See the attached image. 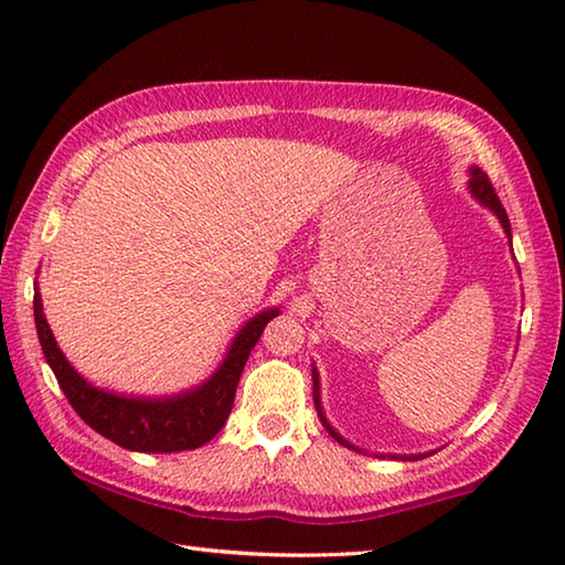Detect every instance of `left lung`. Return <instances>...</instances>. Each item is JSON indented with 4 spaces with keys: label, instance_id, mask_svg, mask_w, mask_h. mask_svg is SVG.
Returning a JSON list of instances; mask_svg holds the SVG:
<instances>
[{
    "label": "left lung",
    "instance_id": "left-lung-1",
    "mask_svg": "<svg viewBox=\"0 0 565 565\" xmlns=\"http://www.w3.org/2000/svg\"><path fill=\"white\" fill-rule=\"evenodd\" d=\"M466 189H468V194H471L478 204H481L483 209H489V212H491L495 218H499V224H501V228H503V234L509 236V246H511V252H513L511 222H509V216H505V209L501 206L499 196H495V191H493V186H491L489 177H486L483 171L478 169V167H471V169H468V184H466ZM311 379H313V404H317V414H319V418H321L323 428H327V431L331 434L333 441H339L341 446L351 448V451L369 454V451H363V448L353 446V444L349 441V438H343V436L337 431V428L331 426V420L327 418V414H323V404H321V376H319V371H317V366H313V363H311ZM434 454H436V451H428V454H376V458H391V461H418V458H426V456H434Z\"/></svg>",
    "mask_w": 565,
    "mask_h": 565
}]
</instances>
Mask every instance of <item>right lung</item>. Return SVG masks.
Masks as SVG:
<instances>
[{
  "label": "right lung",
  "mask_w": 565,
  "mask_h": 565,
  "mask_svg": "<svg viewBox=\"0 0 565 565\" xmlns=\"http://www.w3.org/2000/svg\"><path fill=\"white\" fill-rule=\"evenodd\" d=\"M279 306L262 309L228 343L224 359L202 384L164 396H137L92 384L76 371L56 343L44 317L40 284L34 281V323L44 359L70 398L72 408L94 431L127 451L177 454L194 451L222 431L232 414L238 379L266 323L279 317Z\"/></svg>",
  "instance_id": "1"
}]
</instances>
